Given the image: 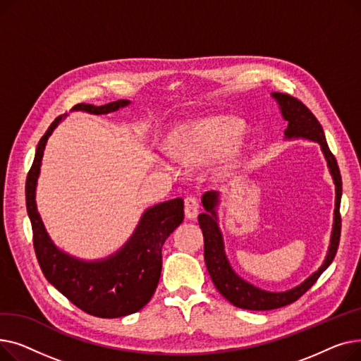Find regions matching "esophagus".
I'll return each mask as SVG.
<instances>
[{"instance_id":"34e87169","label":"esophagus","mask_w":361,"mask_h":361,"mask_svg":"<svg viewBox=\"0 0 361 361\" xmlns=\"http://www.w3.org/2000/svg\"><path fill=\"white\" fill-rule=\"evenodd\" d=\"M184 214L188 219H196L199 214V200L195 196H187L184 199Z\"/></svg>"}]
</instances>
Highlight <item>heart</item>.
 Instances as JSON below:
<instances>
[{
  "instance_id": "1",
  "label": "heart",
  "mask_w": 361,
  "mask_h": 361,
  "mask_svg": "<svg viewBox=\"0 0 361 361\" xmlns=\"http://www.w3.org/2000/svg\"><path fill=\"white\" fill-rule=\"evenodd\" d=\"M244 124L231 116L207 117L173 131L169 150L183 164L202 165L233 152L243 139Z\"/></svg>"
}]
</instances>
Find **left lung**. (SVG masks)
I'll return each instance as SVG.
<instances>
[{"mask_svg": "<svg viewBox=\"0 0 361 361\" xmlns=\"http://www.w3.org/2000/svg\"><path fill=\"white\" fill-rule=\"evenodd\" d=\"M272 98L278 102L283 120L288 123V127L286 128V139H290V140L307 139L312 142H317L320 145L322 152H324V157L326 159L329 173L335 184L334 225H332L331 243H329L326 257L324 263H322V267L314 274H312L306 281H302L300 286L288 291H282V293L264 291L252 286L250 282L244 281L231 268L228 257L225 255L224 240H222V234L218 224V215H216L219 193L206 192L202 196V204L206 212L200 214L197 218L203 233L206 268L212 278V282L216 287V290L226 300H228L231 305L245 310H274V309L288 306L295 300H298L317 281L322 272H324L332 263L338 250L339 235H341L339 204H341V196H343V181H341V174H339L336 159L332 155V152L329 150V146L326 143L324 128H322L320 123L313 116V112L301 101L290 97L287 93H279V92H274Z\"/></svg>", "mask_w": 361, "mask_h": 361, "instance_id": "1", "label": "left lung"}]
</instances>
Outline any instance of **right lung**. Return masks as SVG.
<instances>
[{"label": "right lung", "instance_id": "right-lung-1", "mask_svg": "<svg viewBox=\"0 0 361 361\" xmlns=\"http://www.w3.org/2000/svg\"><path fill=\"white\" fill-rule=\"evenodd\" d=\"M128 104L127 99L101 106L78 104L73 106V111L101 116L118 111ZM63 118V116L55 118L37 143L26 180V207L37 262L48 282L80 310L104 319L136 313L147 305L158 287L162 269V245L183 222L184 202L177 197L149 207L128 241L106 259L86 262L60 250L49 238L37 212L35 192L45 145Z\"/></svg>", "mask_w": 361, "mask_h": 361}]
</instances>
